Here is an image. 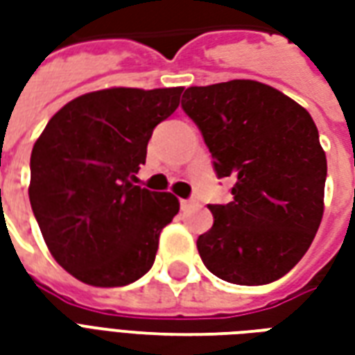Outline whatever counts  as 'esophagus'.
<instances>
[{
  "instance_id": "esophagus-1",
  "label": "esophagus",
  "mask_w": 355,
  "mask_h": 355,
  "mask_svg": "<svg viewBox=\"0 0 355 355\" xmlns=\"http://www.w3.org/2000/svg\"><path fill=\"white\" fill-rule=\"evenodd\" d=\"M198 201L193 200V198H190V200H180V207L182 209H188V207H192V205H196Z\"/></svg>"
}]
</instances>
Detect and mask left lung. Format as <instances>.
Instances as JSON below:
<instances>
[{
  "label": "left lung",
  "mask_w": 355,
  "mask_h": 355,
  "mask_svg": "<svg viewBox=\"0 0 355 355\" xmlns=\"http://www.w3.org/2000/svg\"><path fill=\"white\" fill-rule=\"evenodd\" d=\"M182 110L200 127L218 178L234 180L226 205L198 238L211 274L266 285L295 266L320 228L327 157L300 104L253 80L188 87Z\"/></svg>",
  "instance_id": "obj_1"
}]
</instances>
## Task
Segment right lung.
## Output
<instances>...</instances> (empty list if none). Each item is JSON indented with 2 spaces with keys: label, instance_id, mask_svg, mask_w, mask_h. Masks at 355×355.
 <instances>
[{
  "label": "right lung",
  "instance_id": "right-lung-1",
  "mask_svg": "<svg viewBox=\"0 0 355 355\" xmlns=\"http://www.w3.org/2000/svg\"><path fill=\"white\" fill-rule=\"evenodd\" d=\"M182 87H112L81 94L51 117L30 157V203L55 261L94 287H123L152 268L178 213L169 192L132 184L155 125Z\"/></svg>",
  "mask_w": 355,
  "mask_h": 355
}]
</instances>
